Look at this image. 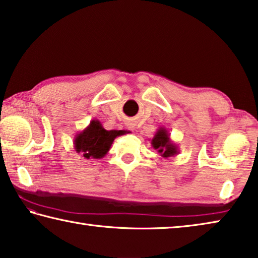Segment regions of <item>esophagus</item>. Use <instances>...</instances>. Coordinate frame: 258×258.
<instances>
[{
  "label": "esophagus",
  "instance_id": "esophagus-1",
  "mask_svg": "<svg viewBox=\"0 0 258 258\" xmlns=\"http://www.w3.org/2000/svg\"><path fill=\"white\" fill-rule=\"evenodd\" d=\"M131 128H132V130H133V128H134V126H131Z\"/></svg>",
  "mask_w": 258,
  "mask_h": 258
}]
</instances>
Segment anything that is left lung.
Returning a JSON list of instances; mask_svg holds the SVG:
<instances>
[{
	"label": "left lung",
	"instance_id": "1",
	"mask_svg": "<svg viewBox=\"0 0 258 258\" xmlns=\"http://www.w3.org/2000/svg\"><path fill=\"white\" fill-rule=\"evenodd\" d=\"M151 146L163 158L174 157L180 152L178 147L171 140V134L163 126L157 130L155 137L151 139Z\"/></svg>",
	"mask_w": 258,
	"mask_h": 258
}]
</instances>
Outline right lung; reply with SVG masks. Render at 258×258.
I'll return each instance as SVG.
<instances>
[{"mask_svg": "<svg viewBox=\"0 0 258 258\" xmlns=\"http://www.w3.org/2000/svg\"><path fill=\"white\" fill-rule=\"evenodd\" d=\"M125 134V131L103 128L101 121L93 119L74 138V148L86 159H101L110 150L113 140Z\"/></svg>", "mask_w": 258, "mask_h": 258, "instance_id": "add662e5", "label": "right lung"}]
</instances>
